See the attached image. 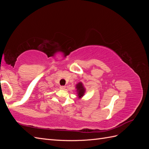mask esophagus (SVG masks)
Here are the masks:
<instances>
[{
    "instance_id": "esophagus-1",
    "label": "esophagus",
    "mask_w": 149,
    "mask_h": 149,
    "mask_svg": "<svg viewBox=\"0 0 149 149\" xmlns=\"http://www.w3.org/2000/svg\"><path fill=\"white\" fill-rule=\"evenodd\" d=\"M65 86H60V88L61 89H65Z\"/></svg>"
}]
</instances>
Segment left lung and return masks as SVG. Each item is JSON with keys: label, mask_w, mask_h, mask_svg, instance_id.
Instances as JSON below:
<instances>
[{"label": "left lung", "mask_w": 149, "mask_h": 149, "mask_svg": "<svg viewBox=\"0 0 149 149\" xmlns=\"http://www.w3.org/2000/svg\"><path fill=\"white\" fill-rule=\"evenodd\" d=\"M76 92H77V96L79 99H81L83 96L84 95L86 92V88H84L82 82H79L76 85Z\"/></svg>", "instance_id": "1"}]
</instances>
